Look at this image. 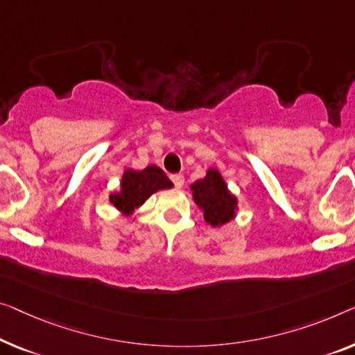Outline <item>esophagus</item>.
I'll list each match as a JSON object with an SVG mask.
<instances>
[{
	"instance_id": "1",
	"label": "esophagus",
	"mask_w": 355,
	"mask_h": 355,
	"mask_svg": "<svg viewBox=\"0 0 355 355\" xmlns=\"http://www.w3.org/2000/svg\"><path fill=\"white\" fill-rule=\"evenodd\" d=\"M171 178H172V182H173V184H175L177 188H182L183 187L184 177L182 175V173H175V175H172Z\"/></svg>"
}]
</instances>
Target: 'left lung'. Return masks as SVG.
<instances>
[{"mask_svg":"<svg viewBox=\"0 0 355 355\" xmlns=\"http://www.w3.org/2000/svg\"><path fill=\"white\" fill-rule=\"evenodd\" d=\"M193 200L202 210L205 223L211 228H220L236 218L239 210L237 196L232 194L218 168L210 167L205 177L194 182L189 187Z\"/></svg>","mask_w":355,"mask_h":355,"instance_id":"obj_1","label":"left lung"}]
</instances>
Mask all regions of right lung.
Listing matches in <instances>:
<instances>
[{
    "instance_id": "1",
    "label": "right lung",
    "mask_w": 355,
    "mask_h": 355,
    "mask_svg": "<svg viewBox=\"0 0 355 355\" xmlns=\"http://www.w3.org/2000/svg\"><path fill=\"white\" fill-rule=\"evenodd\" d=\"M168 188H173V183L167 178L162 168L155 164L145 167L144 171L125 168L121 177L119 188L110 193L108 200L121 214L130 216L135 209L146 202L151 194Z\"/></svg>"
}]
</instances>
